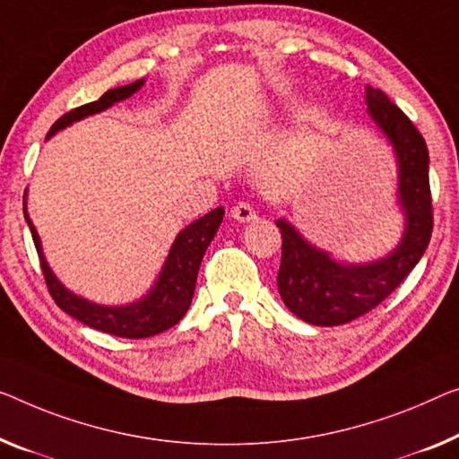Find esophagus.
Here are the masks:
<instances>
[{
	"label": "esophagus",
	"mask_w": 459,
	"mask_h": 459,
	"mask_svg": "<svg viewBox=\"0 0 459 459\" xmlns=\"http://www.w3.org/2000/svg\"><path fill=\"white\" fill-rule=\"evenodd\" d=\"M230 216L235 218L237 222H249L255 218V208H253L249 202H238L230 208Z\"/></svg>",
	"instance_id": "obj_1"
}]
</instances>
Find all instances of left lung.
<instances>
[{
    "label": "left lung",
    "mask_w": 459,
    "mask_h": 459,
    "mask_svg": "<svg viewBox=\"0 0 459 459\" xmlns=\"http://www.w3.org/2000/svg\"><path fill=\"white\" fill-rule=\"evenodd\" d=\"M368 115L395 150L398 202L404 212V235L389 255L368 264H340L327 251L307 243L286 221L278 290L299 319L313 325H342L375 309L398 289L429 247L433 200L429 186V150L414 123L379 88L367 86Z\"/></svg>",
    "instance_id": "8db88e82"
}]
</instances>
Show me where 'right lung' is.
<instances>
[{"mask_svg": "<svg viewBox=\"0 0 459 459\" xmlns=\"http://www.w3.org/2000/svg\"><path fill=\"white\" fill-rule=\"evenodd\" d=\"M142 84L143 80H135L127 86L113 88V91H107L102 94L99 100L88 102V105H82L78 108H74V111L65 113L64 117H59L53 123L47 138L57 134L59 129L72 126L74 121H80L88 117V115L105 111V108L113 107L115 102L129 99L134 92L140 91ZM222 216L224 208L212 210L206 216L191 222L189 227H186L179 235H177L173 247L169 251L167 262H164L160 270V276L156 278L154 286L142 300H135V303L126 307H105L74 295V292L67 290L65 286L55 278V273L51 272L49 264H47V259L43 255L39 232L30 222L29 212H26L24 194V218L30 227L34 247H37L40 259V270H43L47 289H49L53 300L57 303L59 309H64L67 313V316L76 317L88 327H94V330H100L119 338H150L169 330V327H173L175 324H179L189 309L191 299H194L197 270H200L204 253H206L218 227H221Z\"/></svg>", "mask_w": 459, "mask_h": 459, "instance_id": "obj_1", "label": "right lung"}]
</instances>
